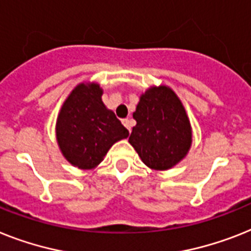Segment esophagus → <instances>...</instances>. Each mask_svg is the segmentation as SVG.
<instances>
[{"mask_svg":"<svg viewBox=\"0 0 251 251\" xmlns=\"http://www.w3.org/2000/svg\"><path fill=\"white\" fill-rule=\"evenodd\" d=\"M122 123H123L124 127L127 128V129L130 132V129H132V124H133L132 119H129V118H126V119H123V121H122Z\"/></svg>","mask_w":251,"mask_h":251,"instance_id":"esophagus-1","label":"esophagus"}]
</instances>
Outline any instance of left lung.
<instances>
[{
	"instance_id": "1",
	"label": "left lung",
	"mask_w": 251,
	"mask_h": 251,
	"mask_svg": "<svg viewBox=\"0 0 251 251\" xmlns=\"http://www.w3.org/2000/svg\"><path fill=\"white\" fill-rule=\"evenodd\" d=\"M129 142L145 165L168 171L186 158L192 128L179 97L168 86H151L140 96Z\"/></svg>"
}]
</instances>
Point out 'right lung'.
<instances>
[{
    "label": "right lung",
    "mask_w": 251,
    "mask_h": 251,
    "mask_svg": "<svg viewBox=\"0 0 251 251\" xmlns=\"http://www.w3.org/2000/svg\"><path fill=\"white\" fill-rule=\"evenodd\" d=\"M102 88L95 82L76 84L56 119V141L64 158L79 169H93L115 142L129 132L102 102Z\"/></svg>",
    "instance_id": "obj_1"
}]
</instances>
